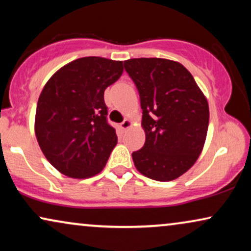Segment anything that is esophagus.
Returning a JSON list of instances; mask_svg holds the SVG:
<instances>
[{
  "label": "esophagus",
  "mask_w": 251,
  "mask_h": 251,
  "mask_svg": "<svg viewBox=\"0 0 251 251\" xmlns=\"http://www.w3.org/2000/svg\"><path fill=\"white\" fill-rule=\"evenodd\" d=\"M131 125H132L131 121L126 119V120H125V121L121 123V125H120V126H121L122 130H126V129H129L130 126H131Z\"/></svg>",
  "instance_id": "34e87169"
}]
</instances>
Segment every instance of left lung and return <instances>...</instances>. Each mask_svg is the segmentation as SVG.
Masks as SVG:
<instances>
[{
    "label": "left lung",
    "mask_w": 251,
    "mask_h": 251,
    "mask_svg": "<svg viewBox=\"0 0 251 251\" xmlns=\"http://www.w3.org/2000/svg\"><path fill=\"white\" fill-rule=\"evenodd\" d=\"M126 72L139 92L146 140L132 153L144 176L169 181L186 173L203 149L209 106L192 74L177 61L133 58Z\"/></svg>",
    "instance_id": "obj_1"
}]
</instances>
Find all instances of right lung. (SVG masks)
Instances as JSON below:
<instances>
[{
  "label": "right lung",
  "instance_id": "add662e5",
  "mask_svg": "<svg viewBox=\"0 0 251 251\" xmlns=\"http://www.w3.org/2000/svg\"><path fill=\"white\" fill-rule=\"evenodd\" d=\"M122 72V61L78 58L44 85L37 101L35 135L44 156L61 174L81 179L105 167L118 137L107 122L104 91Z\"/></svg>",
  "mask_w": 251,
  "mask_h": 251
}]
</instances>
